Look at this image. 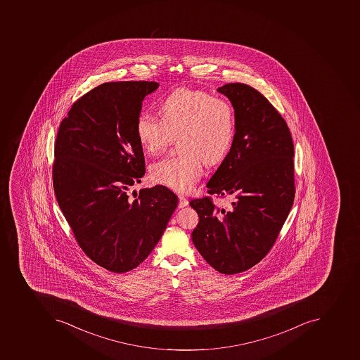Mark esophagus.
<instances>
[{"label": "esophagus", "mask_w": 360, "mask_h": 360, "mask_svg": "<svg viewBox=\"0 0 360 360\" xmlns=\"http://www.w3.org/2000/svg\"><path fill=\"white\" fill-rule=\"evenodd\" d=\"M189 205V201L188 199L184 197V195H179V207L180 208H184V207L188 206Z\"/></svg>", "instance_id": "1"}]
</instances>
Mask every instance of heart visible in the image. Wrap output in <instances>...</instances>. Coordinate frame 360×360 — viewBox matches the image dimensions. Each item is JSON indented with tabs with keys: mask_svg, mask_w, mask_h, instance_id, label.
<instances>
[{
	"mask_svg": "<svg viewBox=\"0 0 360 360\" xmlns=\"http://www.w3.org/2000/svg\"><path fill=\"white\" fill-rule=\"evenodd\" d=\"M161 119L143 112L136 122V135L146 153L156 155L180 136L184 153L156 162L150 167L154 181L180 193L193 189L202 176L204 161L216 165L226 156L235 134L232 105L206 91L180 88L161 105Z\"/></svg>",
	"mask_w": 360,
	"mask_h": 360,
	"instance_id": "b5f03b06",
	"label": "heart"
}]
</instances>
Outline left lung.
<instances>
[{
    "instance_id": "8db88e82",
    "label": "left lung",
    "mask_w": 360,
    "mask_h": 360,
    "mask_svg": "<svg viewBox=\"0 0 360 360\" xmlns=\"http://www.w3.org/2000/svg\"><path fill=\"white\" fill-rule=\"evenodd\" d=\"M235 115L229 152L207 184L208 193L231 198L219 208L210 197L190 206L199 223L193 242L218 272L234 275L269 252L295 198L294 144L286 122L260 92L243 83L217 89Z\"/></svg>"
}]
</instances>
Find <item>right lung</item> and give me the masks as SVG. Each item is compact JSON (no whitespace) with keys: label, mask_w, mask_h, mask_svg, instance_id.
<instances>
[{"label":"right lung","mask_w":360,"mask_h":360,"mask_svg":"<svg viewBox=\"0 0 360 360\" xmlns=\"http://www.w3.org/2000/svg\"><path fill=\"white\" fill-rule=\"evenodd\" d=\"M159 85L103 83L74 102L57 133V202L85 255L117 274L148 258L178 206V197L160 184L135 200L128 195L145 174L137 118Z\"/></svg>","instance_id":"right-lung-1"}]
</instances>
